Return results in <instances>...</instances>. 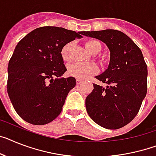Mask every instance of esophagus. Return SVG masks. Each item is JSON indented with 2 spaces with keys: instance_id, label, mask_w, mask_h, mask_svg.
Returning a JSON list of instances; mask_svg holds the SVG:
<instances>
[{
  "instance_id": "34e87169",
  "label": "esophagus",
  "mask_w": 156,
  "mask_h": 156,
  "mask_svg": "<svg viewBox=\"0 0 156 156\" xmlns=\"http://www.w3.org/2000/svg\"><path fill=\"white\" fill-rule=\"evenodd\" d=\"M82 83V81L80 80V79H77V84L78 85H80Z\"/></svg>"
}]
</instances>
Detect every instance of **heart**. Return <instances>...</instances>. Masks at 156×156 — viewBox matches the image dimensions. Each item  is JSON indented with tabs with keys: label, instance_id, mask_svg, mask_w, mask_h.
I'll use <instances>...</instances> for the list:
<instances>
[{
	"label": "heart",
	"instance_id": "1",
	"mask_svg": "<svg viewBox=\"0 0 156 156\" xmlns=\"http://www.w3.org/2000/svg\"><path fill=\"white\" fill-rule=\"evenodd\" d=\"M73 47V42L67 43L61 50V55L63 60L69 61L70 58V52ZM86 50L91 54L100 53L101 51V44L96 40H88L85 42ZM98 73V67L92 63H73L68 67V74L72 77L78 79L85 80L91 75Z\"/></svg>",
	"mask_w": 156,
	"mask_h": 156
}]
</instances>
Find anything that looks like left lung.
I'll return each instance as SVG.
<instances>
[{
	"label": "left lung",
	"mask_w": 156,
	"mask_h": 156,
	"mask_svg": "<svg viewBox=\"0 0 156 156\" xmlns=\"http://www.w3.org/2000/svg\"><path fill=\"white\" fill-rule=\"evenodd\" d=\"M108 46L110 62L96 78L106 88L94 84L86 98V111L98 125L118 129L136 116L147 94V67L141 50L122 31L113 29L85 31Z\"/></svg>",
	"instance_id": "left-lung-1"
}]
</instances>
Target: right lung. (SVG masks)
<instances>
[{
  "label": "right lung",
  "mask_w": 156,
  "mask_h": 156,
  "mask_svg": "<svg viewBox=\"0 0 156 156\" xmlns=\"http://www.w3.org/2000/svg\"><path fill=\"white\" fill-rule=\"evenodd\" d=\"M84 32L46 26L33 30L18 43L8 66L7 91L23 120L46 125L62 112L76 80L73 77L53 79L66 71L61 50Z\"/></svg>",
  "instance_id": "add662e5"
}]
</instances>
